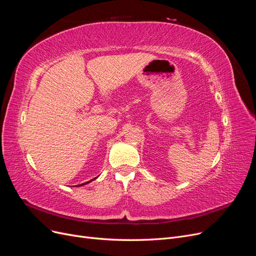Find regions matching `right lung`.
<instances>
[{"instance_id": "add662e5", "label": "right lung", "mask_w": 256, "mask_h": 256, "mask_svg": "<svg viewBox=\"0 0 256 256\" xmlns=\"http://www.w3.org/2000/svg\"><path fill=\"white\" fill-rule=\"evenodd\" d=\"M97 178H98V176H97V177H95V178H94V180H90V182H84V184H78V187H81V186H84V184H90V182H92V180H97Z\"/></svg>"}]
</instances>
